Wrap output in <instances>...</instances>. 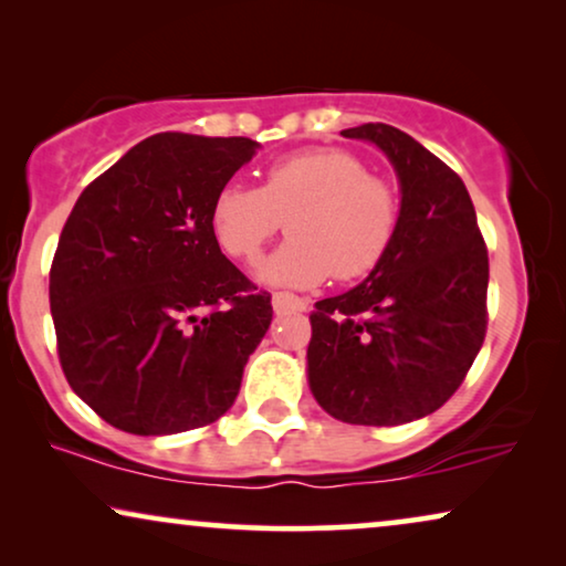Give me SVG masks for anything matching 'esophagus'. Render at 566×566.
<instances>
[{
	"label": "esophagus",
	"mask_w": 566,
	"mask_h": 566,
	"mask_svg": "<svg viewBox=\"0 0 566 566\" xmlns=\"http://www.w3.org/2000/svg\"><path fill=\"white\" fill-rule=\"evenodd\" d=\"M308 301L296 296V293L289 291H277L273 293V308L275 314H291V312H306Z\"/></svg>",
	"instance_id": "obj_1"
}]
</instances>
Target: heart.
Returning a JSON list of instances; mask_svg holds the SVG:
<instances>
[{
	"instance_id": "obj_1",
	"label": "heart",
	"mask_w": 566,
	"mask_h": 566,
	"mask_svg": "<svg viewBox=\"0 0 566 566\" xmlns=\"http://www.w3.org/2000/svg\"><path fill=\"white\" fill-rule=\"evenodd\" d=\"M291 239L260 265L275 285L358 281L381 265L401 221L399 192L345 149L275 159L260 188L227 182L211 203V229L229 258L252 262L277 229Z\"/></svg>"
}]
</instances>
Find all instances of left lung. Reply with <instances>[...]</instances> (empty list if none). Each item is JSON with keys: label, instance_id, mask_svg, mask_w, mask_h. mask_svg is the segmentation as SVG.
<instances>
[{"label": "left lung", "instance_id": "8db88e82", "mask_svg": "<svg viewBox=\"0 0 566 566\" xmlns=\"http://www.w3.org/2000/svg\"><path fill=\"white\" fill-rule=\"evenodd\" d=\"M343 136L391 159L401 221L366 281L314 304L308 386L335 420L394 428L436 412L467 378L486 335L490 258L467 185L446 161L386 123Z\"/></svg>", "mask_w": 566, "mask_h": 566}]
</instances>
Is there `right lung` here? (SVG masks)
I'll use <instances>...</instances> for the list:
<instances>
[{
    "instance_id": "add662e5",
    "label": "right lung",
    "mask_w": 566,
    "mask_h": 566,
    "mask_svg": "<svg viewBox=\"0 0 566 566\" xmlns=\"http://www.w3.org/2000/svg\"><path fill=\"white\" fill-rule=\"evenodd\" d=\"M254 149L244 136H149L69 213L49 281L59 363L113 428L172 436L234 405L273 304L221 254L211 203Z\"/></svg>"
}]
</instances>
